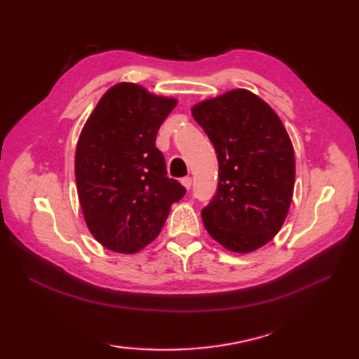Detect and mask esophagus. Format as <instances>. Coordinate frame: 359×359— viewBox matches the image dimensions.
I'll list each match as a JSON object with an SVG mask.
<instances>
[{"instance_id":"esophagus-1","label":"esophagus","mask_w":359,"mask_h":359,"mask_svg":"<svg viewBox=\"0 0 359 359\" xmlns=\"http://www.w3.org/2000/svg\"><path fill=\"white\" fill-rule=\"evenodd\" d=\"M182 185H184L187 189H189L193 187V179L191 177H184V179H182Z\"/></svg>"}]
</instances>
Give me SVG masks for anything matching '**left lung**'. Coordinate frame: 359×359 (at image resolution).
Segmentation results:
<instances>
[{
	"mask_svg": "<svg viewBox=\"0 0 359 359\" xmlns=\"http://www.w3.org/2000/svg\"><path fill=\"white\" fill-rule=\"evenodd\" d=\"M219 160L216 196L202 220L216 242L250 253L280 230L294 188V151L278 114L247 89L191 108Z\"/></svg>",
	"mask_w": 359,
	"mask_h": 359,
	"instance_id": "1",
	"label": "left lung"
}]
</instances>
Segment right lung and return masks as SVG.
Segmentation results:
<instances>
[{
  "mask_svg": "<svg viewBox=\"0 0 359 359\" xmlns=\"http://www.w3.org/2000/svg\"><path fill=\"white\" fill-rule=\"evenodd\" d=\"M172 97L135 83L109 88L81 129L75 180L83 217L104 248L137 253L162 231L171 205L185 196L166 177L156 135L175 108Z\"/></svg>",
  "mask_w": 359,
  "mask_h": 359,
  "instance_id": "obj_1",
  "label": "right lung"
}]
</instances>
